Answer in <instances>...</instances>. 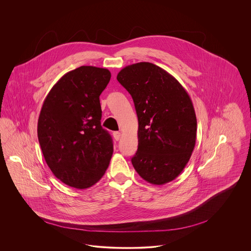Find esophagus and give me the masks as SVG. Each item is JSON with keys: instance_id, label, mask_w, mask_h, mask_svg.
I'll return each mask as SVG.
<instances>
[{"instance_id": "1", "label": "esophagus", "mask_w": 251, "mask_h": 251, "mask_svg": "<svg viewBox=\"0 0 251 251\" xmlns=\"http://www.w3.org/2000/svg\"><path fill=\"white\" fill-rule=\"evenodd\" d=\"M113 135H114V138H115L117 141H119L120 139V136H121V133H120V131H114Z\"/></svg>"}]
</instances>
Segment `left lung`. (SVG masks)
<instances>
[{"label":"left lung","instance_id":"obj_1","mask_svg":"<svg viewBox=\"0 0 251 251\" xmlns=\"http://www.w3.org/2000/svg\"><path fill=\"white\" fill-rule=\"evenodd\" d=\"M117 79L131 94L138 119L134 169L154 185L176 179L196 145L197 118L190 96L176 78L149 62L123 68Z\"/></svg>","mask_w":251,"mask_h":251}]
</instances>
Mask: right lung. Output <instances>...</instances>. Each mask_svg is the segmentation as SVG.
<instances>
[{
    "instance_id": "obj_1",
    "label": "right lung",
    "mask_w": 251,
    "mask_h": 251,
    "mask_svg": "<svg viewBox=\"0 0 251 251\" xmlns=\"http://www.w3.org/2000/svg\"><path fill=\"white\" fill-rule=\"evenodd\" d=\"M111 79L107 69L82 66L50 90L38 117L37 137L53 175L77 189L104 175L114 151L101 125L100 95Z\"/></svg>"
}]
</instances>
